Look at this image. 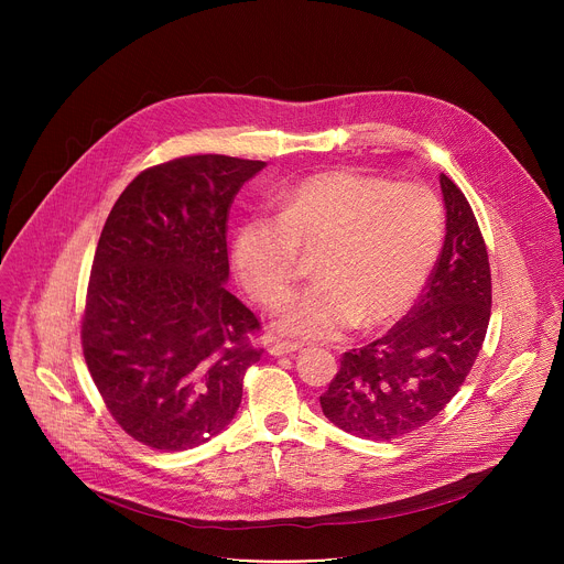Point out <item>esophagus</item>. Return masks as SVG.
I'll use <instances>...</instances> for the list:
<instances>
[{"instance_id": "1", "label": "esophagus", "mask_w": 564, "mask_h": 564, "mask_svg": "<svg viewBox=\"0 0 564 564\" xmlns=\"http://www.w3.org/2000/svg\"><path fill=\"white\" fill-rule=\"evenodd\" d=\"M301 348V344H292V341H276V344H272L270 348H268V352L272 355V357H283V355H292V352H296Z\"/></svg>"}]
</instances>
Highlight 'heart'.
<instances>
[{"label":"heart","mask_w":564,"mask_h":564,"mask_svg":"<svg viewBox=\"0 0 564 564\" xmlns=\"http://www.w3.org/2000/svg\"><path fill=\"white\" fill-rule=\"evenodd\" d=\"M442 240L444 209L433 189L341 167L281 192L279 216L240 220L231 265L252 299L274 305L296 276L299 250H316V281L276 307L274 328L335 339L357 324L375 328L404 314L426 285Z\"/></svg>","instance_id":"heart-1"}]
</instances>
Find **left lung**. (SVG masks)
Wrapping results in <instances>:
<instances>
[{
  "mask_svg": "<svg viewBox=\"0 0 564 564\" xmlns=\"http://www.w3.org/2000/svg\"><path fill=\"white\" fill-rule=\"evenodd\" d=\"M446 236L442 254L409 316L386 337L350 350L321 411L341 431L388 442L437 417L470 372L491 316L485 238L459 187L440 176Z\"/></svg>",
  "mask_w": 564,
  "mask_h": 564,
  "instance_id": "1",
  "label": "left lung"
}]
</instances>
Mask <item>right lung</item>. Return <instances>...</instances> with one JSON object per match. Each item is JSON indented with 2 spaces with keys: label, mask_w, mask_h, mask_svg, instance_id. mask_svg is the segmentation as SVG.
<instances>
[{
  "label": "right lung",
  "mask_w": 564,
  "mask_h": 564,
  "mask_svg": "<svg viewBox=\"0 0 564 564\" xmlns=\"http://www.w3.org/2000/svg\"><path fill=\"white\" fill-rule=\"evenodd\" d=\"M265 163L185 155L116 200L83 318L89 372L113 420L158 451L209 442L236 415L259 318L227 288V212Z\"/></svg>",
  "instance_id": "1"
}]
</instances>
